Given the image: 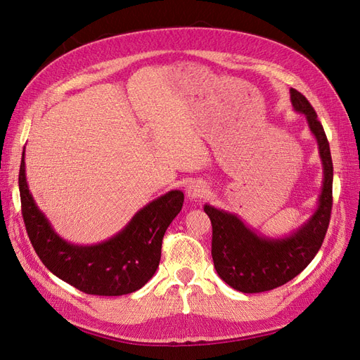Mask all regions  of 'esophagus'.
<instances>
[{
    "mask_svg": "<svg viewBox=\"0 0 360 360\" xmlns=\"http://www.w3.org/2000/svg\"><path fill=\"white\" fill-rule=\"evenodd\" d=\"M207 192V186L202 181H191L186 188V195L189 200H198L202 198Z\"/></svg>",
    "mask_w": 360,
    "mask_h": 360,
    "instance_id": "34e87169",
    "label": "esophagus"
}]
</instances>
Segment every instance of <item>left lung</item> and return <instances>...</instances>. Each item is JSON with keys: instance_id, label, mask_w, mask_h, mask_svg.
I'll use <instances>...</instances> for the list:
<instances>
[{"instance_id": "left-lung-1", "label": "left lung", "mask_w": 360, "mask_h": 360, "mask_svg": "<svg viewBox=\"0 0 360 360\" xmlns=\"http://www.w3.org/2000/svg\"><path fill=\"white\" fill-rule=\"evenodd\" d=\"M290 97L294 111L307 117L323 163L321 193L309 219L291 234L274 238L255 233L236 213L204 205L213 228L214 269L224 282L242 292L269 291L296 278L317 255L330 222L333 165L328 138L307 97L294 89Z\"/></svg>"}]
</instances>
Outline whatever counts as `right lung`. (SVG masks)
Instances as JSON below:
<instances>
[{"instance_id": "obj_1", "label": "right lung", "mask_w": 360, "mask_h": 360, "mask_svg": "<svg viewBox=\"0 0 360 360\" xmlns=\"http://www.w3.org/2000/svg\"><path fill=\"white\" fill-rule=\"evenodd\" d=\"M19 192L27 233L41 263L64 282L94 296H123L147 284L159 267L162 238L184 201L181 191H169L138 210L111 238L85 246L61 238L37 207L25 177V150Z\"/></svg>"}]
</instances>
